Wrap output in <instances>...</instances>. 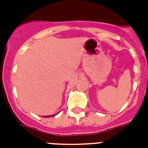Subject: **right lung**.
<instances>
[{"label": "right lung", "instance_id": "add662e5", "mask_svg": "<svg viewBox=\"0 0 148 148\" xmlns=\"http://www.w3.org/2000/svg\"><path fill=\"white\" fill-rule=\"evenodd\" d=\"M56 115V114H55ZM55 115H50V116H45V117H53V116H55Z\"/></svg>", "mask_w": 148, "mask_h": 148}]
</instances>
